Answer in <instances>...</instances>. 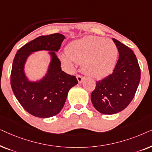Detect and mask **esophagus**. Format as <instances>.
<instances>
[{
	"instance_id": "1",
	"label": "esophagus",
	"mask_w": 152,
	"mask_h": 152,
	"mask_svg": "<svg viewBox=\"0 0 152 152\" xmlns=\"http://www.w3.org/2000/svg\"><path fill=\"white\" fill-rule=\"evenodd\" d=\"M76 77H77V81H78V82L80 83V84H81V83L83 82V80H84V77H82V76H81V75H77L76 76Z\"/></svg>"
}]
</instances>
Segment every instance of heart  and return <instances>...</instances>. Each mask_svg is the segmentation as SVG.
<instances>
[{
	"label": "heart",
	"mask_w": 152,
	"mask_h": 152,
	"mask_svg": "<svg viewBox=\"0 0 152 152\" xmlns=\"http://www.w3.org/2000/svg\"><path fill=\"white\" fill-rule=\"evenodd\" d=\"M67 56L62 55L61 61L70 67L73 61L82 64L84 72L93 77L107 75L115 66L118 48L109 39L88 36L70 43L66 48Z\"/></svg>",
	"instance_id": "heart-1"
}]
</instances>
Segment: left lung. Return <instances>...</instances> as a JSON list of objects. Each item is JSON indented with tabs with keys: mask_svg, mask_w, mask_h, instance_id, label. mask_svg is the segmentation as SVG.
<instances>
[{
	"mask_svg": "<svg viewBox=\"0 0 152 152\" xmlns=\"http://www.w3.org/2000/svg\"><path fill=\"white\" fill-rule=\"evenodd\" d=\"M113 39L119 53L113 73L96 83L91 95L95 109L106 115L115 114L124 110L132 101L140 80L138 60L132 50Z\"/></svg>",
	"mask_w": 152,
	"mask_h": 152,
	"instance_id": "left-lung-1",
	"label": "left lung"
}]
</instances>
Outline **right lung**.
<instances>
[{
  "label": "right lung",
  "instance_id": "add662e5",
  "mask_svg": "<svg viewBox=\"0 0 152 152\" xmlns=\"http://www.w3.org/2000/svg\"><path fill=\"white\" fill-rule=\"evenodd\" d=\"M66 37L55 33L41 36L26 43L14 57L11 72V86L16 98L27 112L35 117L47 118L61 111L68 91L77 84L75 76L62 71L61 61L56 55ZM45 50L50 63L44 76L30 80L24 71L28 57L36 51Z\"/></svg>",
  "mask_w": 152,
  "mask_h": 152
}]
</instances>
